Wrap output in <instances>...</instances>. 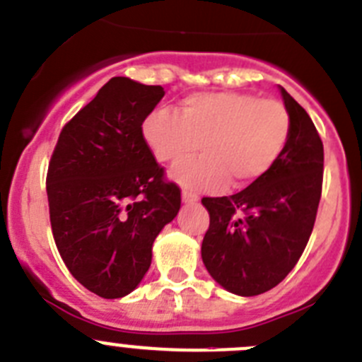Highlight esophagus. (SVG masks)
I'll return each mask as SVG.
<instances>
[{"instance_id": "obj_1", "label": "esophagus", "mask_w": 362, "mask_h": 362, "mask_svg": "<svg viewBox=\"0 0 362 362\" xmlns=\"http://www.w3.org/2000/svg\"><path fill=\"white\" fill-rule=\"evenodd\" d=\"M181 197H183V203H188V204L197 203V201H199V195L197 194H192V192H188V190H183Z\"/></svg>"}]
</instances>
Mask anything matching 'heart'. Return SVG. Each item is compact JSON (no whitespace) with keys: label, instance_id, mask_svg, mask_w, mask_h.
<instances>
[{"label":"heart","instance_id":"b5f03b06","mask_svg":"<svg viewBox=\"0 0 362 362\" xmlns=\"http://www.w3.org/2000/svg\"><path fill=\"white\" fill-rule=\"evenodd\" d=\"M291 115L281 102L247 93H199L185 98L179 115L156 109L144 122V140L159 163L174 168L190 190H214L228 181L242 188L273 168L291 138Z\"/></svg>","mask_w":362,"mask_h":362}]
</instances>
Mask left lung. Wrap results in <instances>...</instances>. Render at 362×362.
<instances>
[{
    "label": "left lung",
    "instance_id": "8db88e82",
    "mask_svg": "<svg viewBox=\"0 0 362 362\" xmlns=\"http://www.w3.org/2000/svg\"><path fill=\"white\" fill-rule=\"evenodd\" d=\"M281 89L291 138L269 172L230 197H203L210 228L203 262L238 296L273 289L300 260L316 222L323 187V141L303 107Z\"/></svg>",
    "mask_w": 362,
    "mask_h": 362
}]
</instances>
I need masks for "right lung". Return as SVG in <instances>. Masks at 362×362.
<instances>
[{
	"label": "right lung",
	"instance_id": "add662e5",
	"mask_svg": "<svg viewBox=\"0 0 362 362\" xmlns=\"http://www.w3.org/2000/svg\"><path fill=\"white\" fill-rule=\"evenodd\" d=\"M161 86L112 77L62 127L46 174L49 224L73 278L107 300L136 289L181 190L144 140Z\"/></svg>",
	"mask_w": 362,
	"mask_h": 362
}]
</instances>
